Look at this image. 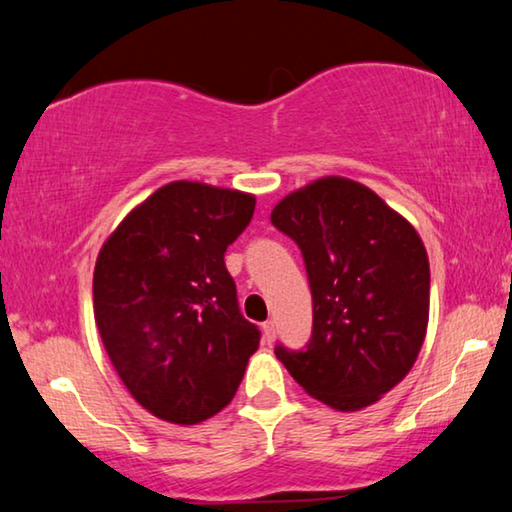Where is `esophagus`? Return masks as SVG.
<instances>
[{"mask_svg":"<svg viewBox=\"0 0 512 512\" xmlns=\"http://www.w3.org/2000/svg\"><path fill=\"white\" fill-rule=\"evenodd\" d=\"M262 332H264V341L271 345L275 341V323H273V320H266V323L262 325Z\"/></svg>","mask_w":512,"mask_h":512,"instance_id":"1","label":"esophagus"}]
</instances>
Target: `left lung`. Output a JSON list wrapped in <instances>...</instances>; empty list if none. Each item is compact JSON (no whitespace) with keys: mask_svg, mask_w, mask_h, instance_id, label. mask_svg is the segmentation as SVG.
<instances>
[{"mask_svg":"<svg viewBox=\"0 0 512 512\" xmlns=\"http://www.w3.org/2000/svg\"><path fill=\"white\" fill-rule=\"evenodd\" d=\"M271 223L296 241L314 298L307 350L275 348L336 411H359L409 375L427 336L429 257L413 225L366 185L325 176L284 196Z\"/></svg>","mask_w":512,"mask_h":512,"instance_id":"obj_1","label":"left lung"}]
</instances>
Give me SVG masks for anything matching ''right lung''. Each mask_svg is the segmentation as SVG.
I'll return each mask as SVG.
<instances>
[{
  "instance_id": "add662e5",
  "label": "right lung",
  "mask_w": 512,
  "mask_h": 512,
  "mask_svg": "<svg viewBox=\"0 0 512 512\" xmlns=\"http://www.w3.org/2000/svg\"><path fill=\"white\" fill-rule=\"evenodd\" d=\"M253 212V194L176 180L128 212L99 250L92 296L103 348L155 418H212L259 348L223 262Z\"/></svg>"
}]
</instances>
